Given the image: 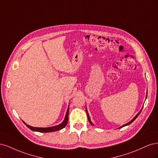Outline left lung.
<instances>
[{
  "instance_id": "1",
  "label": "left lung",
  "mask_w": 158,
  "mask_h": 158,
  "mask_svg": "<svg viewBox=\"0 0 158 158\" xmlns=\"http://www.w3.org/2000/svg\"><path fill=\"white\" fill-rule=\"evenodd\" d=\"M146 97H147V94H146ZM142 109H141V110H140V111H139V112L138 114H137L136 115V116L135 117V118H133V119H132V120H131V121H129V123H126V124H125V125H122L121 127H119V129H120V128H122V127H125V126H127V125H128L131 124V123H133V121H135V120L136 119V118H137V117H138V116H139V114H140V113L141 112V111H142ZM86 114H87V117H88V119H89V123H90L91 125H93V123H92V121H90V117H89V114H88V111H87V110H86Z\"/></svg>"
}]
</instances>
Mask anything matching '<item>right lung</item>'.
I'll use <instances>...</instances> for the list:
<instances>
[{
    "label": "right lung",
    "instance_id": "1",
    "mask_svg": "<svg viewBox=\"0 0 158 158\" xmlns=\"http://www.w3.org/2000/svg\"><path fill=\"white\" fill-rule=\"evenodd\" d=\"M68 114H69V107L67 110V112H66L65 116V118L64 120L63 121V122L62 123H60L58 125L56 126H54V127H34L32 126H30L27 124H26L25 123V122L23 121V123L26 125V126L28 127L29 129H30L31 130L33 131H37V132H40V133H50V132H54V131H59L60 129H62L63 128L66 126L68 123Z\"/></svg>",
    "mask_w": 158,
    "mask_h": 158
}]
</instances>
